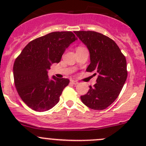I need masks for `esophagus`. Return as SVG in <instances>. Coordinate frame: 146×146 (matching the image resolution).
I'll return each mask as SVG.
<instances>
[{
    "label": "esophagus",
    "instance_id": "esophagus-1",
    "mask_svg": "<svg viewBox=\"0 0 146 146\" xmlns=\"http://www.w3.org/2000/svg\"><path fill=\"white\" fill-rule=\"evenodd\" d=\"M70 82H71V83H73V85H77V84L78 83L77 81H76V80H70Z\"/></svg>",
    "mask_w": 146,
    "mask_h": 146
}]
</instances>
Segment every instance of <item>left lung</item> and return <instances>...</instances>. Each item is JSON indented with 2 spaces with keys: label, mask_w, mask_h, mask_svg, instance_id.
Listing matches in <instances>:
<instances>
[{
  "label": "left lung",
  "mask_w": 146,
  "mask_h": 146,
  "mask_svg": "<svg viewBox=\"0 0 146 146\" xmlns=\"http://www.w3.org/2000/svg\"><path fill=\"white\" fill-rule=\"evenodd\" d=\"M87 46L90 64L86 71L98 74L97 83L80 97L84 104L95 110H103L118 98L127 78L125 56L114 40L94 31H76Z\"/></svg>",
  "instance_id": "left-lung-1"
}]
</instances>
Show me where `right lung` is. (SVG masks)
<instances>
[{"label":"right lung","instance_id":"1","mask_svg":"<svg viewBox=\"0 0 146 146\" xmlns=\"http://www.w3.org/2000/svg\"><path fill=\"white\" fill-rule=\"evenodd\" d=\"M72 32H54L31 41L16 58L14 82L22 100L36 111L50 110L58 102L70 80L53 76L47 70L59 63L66 48L77 40Z\"/></svg>","mask_w":146,"mask_h":146}]
</instances>
